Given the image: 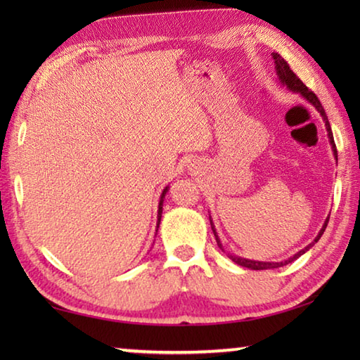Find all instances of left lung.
Masks as SVG:
<instances>
[{
    "label": "left lung",
    "mask_w": 360,
    "mask_h": 360,
    "mask_svg": "<svg viewBox=\"0 0 360 360\" xmlns=\"http://www.w3.org/2000/svg\"><path fill=\"white\" fill-rule=\"evenodd\" d=\"M273 60H275L276 72H278L279 79H281V82L288 85V87L292 90V92H297V94L303 95L304 98H307L309 103H311V105H314V108L318 109V111L321 112L322 119H324V122H326V129H327V133H328V139H330V144H332L333 154H335V157H337V146H335V141H333V135H332L330 124H328V119H327V115H326L324 108H322V105H321L319 98H318V96H316V94L313 92V90H309V89L307 87V85H304V84L300 81V77H298V76L295 75V72L290 70L289 63L285 62V60H284L281 56H279V53H273ZM327 224H328V221H326L324 227H322V230L319 231V235L316 236V240L311 243V245H308L307 248L302 249L300 252H297V254L294 255V257H290L289 260H284V262H255V260H248V259L235 257V255H230V259L233 260L235 264H238V265H241V266H246V268H251V270H271V268L283 266V265H285V264H289V262H292V260H295V259L300 257V255L307 252L308 249L314 245V243H318V240L321 238L322 233H324V230H326V227H327ZM211 229H212V233H214V236H216L217 246L222 249V245H221V241H219V238H217V233H216L214 225H212V222H211Z\"/></svg>",
    "instance_id": "left-lung-1"
}]
</instances>
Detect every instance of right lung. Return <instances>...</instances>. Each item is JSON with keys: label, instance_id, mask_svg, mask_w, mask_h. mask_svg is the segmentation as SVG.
<instances>
[{"label": "right lung", "instance_id": "obj_1", "mask_svg": "<svg viewBox=\"0 0 360 360\" xmlns=\"http://www.w3.org/2000/svg\"><path fill=\"white\" fill-rule=\"evenodd\" d=\"M167 191L168 188H163V192H162V197H160V203H158V224H160V217H162V206H163V198H165V193H167ZM157 224V225H158Z\"/></svg>", "mask_w": 360, "mask_h": 360}]
</instances>
